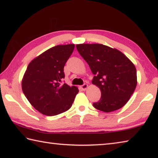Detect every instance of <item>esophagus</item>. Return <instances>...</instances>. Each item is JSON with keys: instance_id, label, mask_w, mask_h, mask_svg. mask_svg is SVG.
<instances>
[{"instance_id": "obj_1", "label": "esophagus", "mask_w": 158, "mask_h": 158, "mask_svg": "<svg viewBox=\"0 0 158 158\" xmlns=\"http://www.w3.org/2000/svg\"><path fill=\"white\" fill-rule=\"evenodd\" d=\"M87 88H88V85H87L86 84H84V85H82V86H81V89H82V90H84V91L86 90Z\"/></svg>"}]
</instances>
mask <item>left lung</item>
Here are the masks:
<instances>
[{"label": "left lung", "instance_id": "left-lung-1", "mask_svg": "<svg viewBox=\"0 0 158 158\" xmlns=\"http://www.w3.org/2000/svg\"><path fill=\"white\" fill-rule=\"evenodd\" d=\"M76 47L94 74L92 84L102 92L94 106L106 113L123 107L137 86L133 63L118 49L102 44H79Z\"/></svg>", "mask_w": 158, "mask_h": 158}]
</instances>
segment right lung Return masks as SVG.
<instances>
[{
	"label": "right lung",
	"instance_id": "obj_1",
	"mask_svg": "<svg viewBox=\"0 0 158 158\" xmlns=\"http://www.w3.org/2000/svg\"><path fill=\"white\" fill-rule=\"evenodd\" d=\"M74 44L56 45L33 59L22 79L25 97L35 109L48 116L71 108L79 89L60 84L64 78V67L74 51Z\"/></svg>",
	"mask_w": 158,
	"mask_h": 158
}]
</instances>
